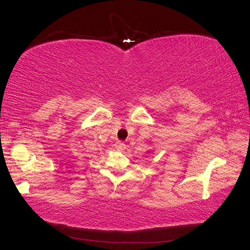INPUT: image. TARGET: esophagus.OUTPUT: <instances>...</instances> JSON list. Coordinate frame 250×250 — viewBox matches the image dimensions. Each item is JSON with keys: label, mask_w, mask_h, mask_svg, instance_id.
I'll list each match as a JSON object with an SVG mask.
<instances>
[{"label": "esophagus", "mask_w": 250, "mask_h": 250, "mask_svg": "<svg viewBox=\"0 0 250 250\" xmlns=\"http://www.w3.org/2000/svg\"><path fill=\"white\" fill-rule=\"evenodd\" d=\"M114 146H115L116 149H118V151H124V149L126 148L125 143L122 142V141H118V142H116Z\"/></svg>", "instance_id": "1"}]
</instances>
